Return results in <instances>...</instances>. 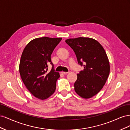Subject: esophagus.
Returning <instances> with one entry per match:
<instances>
[{
  "label": "esophagus",
  "instance_id": "esophagus-1",
  "mask_svg": "<svg viewBox=\"0 0 130 130\" xmlns=\"http://www.w3.org/2000/svg\"><path fill=\"white\" fill-rule=\"evenodd\" d=\"M61 73L63 74H67L68 73V72H62Z\"/></svg>",
  "mask_w": 130,
  "mask_h": 130
}]
</instances>
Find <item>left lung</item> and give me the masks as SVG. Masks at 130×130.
I'll return each mask as SVG.
<instances>
[{
    "mask_svg": "<svg viewBox=\"0 0 130 130\" xmlns=\"http://www.w3.org/2000/svg\"><path fill=\"white\" fill-rule=\"evenodd\" d=\"M65 42L73 50L78 64L84 67L77 74L75 91L81 98L89 99L100 91L108 78L110 66L107 54L103 46L92 38H69Z\"/></svg>",
    "mask_w": 130,
    "mask_h": 130,
    "instance_id": "8db88e82",
    "label": "left lung"
}]
</instances>
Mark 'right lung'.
Returning a JSON list of instances; mask_svg holds the SVG:
<instances>
[{"instance_id":"1","label":"right lung","mask_w":130,"mask_h":130,"mask_svg":"<svg viewBox=\"0 0 130 130\" xmlns=\"http://www.w3.org/2000/svg\"><path fill=\"white\" fill-rule=\"evenodd\" d=\"M62 38L43 37L31 41L22 53L19 70L26 88L38 99H48L55 92L60 74L53 68L48 72V65L52 64L51 55Z\"/></svg>"}]
</instances>
